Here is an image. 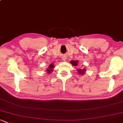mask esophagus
Masks as SVG:
<instances>
[{"instance_id":"obj_1","label":"esophagus","mask_w":123,"mask_h":123,"mask_svg":"<svg viewBox=\"0 0 123 123\" xmlns=\"http://www.w3.org/2000/svg\"><path fill=\"white\" fill-rule=\"evenodd\" d=\"M63 61H65V60H66V58H63Z\"/></svg>"}]
</instances>
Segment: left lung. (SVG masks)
Instances as JSON below:
<instances>
[{"label": "left lung", "instance_id": "obj_1", "mask_svg": "<svg viewBox=\"0 0 123 123\" xmlns=\"http://www.w3.org/2000/svg\"><path fill=\"white\" fill-rule=\"evenodd\" d=\"M78 61H71L70 62V63H71L73 66H77V65H78ZM76 70H77V73H78L80 76L83 75L84 74H85L86 70V68L83 69H77Z\"/></svg>", "mask_w": 123, "mask_h": 123}]
</instances>
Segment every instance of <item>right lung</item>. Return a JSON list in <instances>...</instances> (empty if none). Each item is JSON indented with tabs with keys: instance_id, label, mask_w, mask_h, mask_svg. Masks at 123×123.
Wrapping results in <instances>:
<instances>
[{
	"instance_id": "right-lung-1",
	"label": "right lung",
	"mask_w": 123,
	"mask_h": 123,
	"mask_svg": "<svg viewBox=\"0 0 123 123\" xmlns=\"http://www.w3.org/2000/svg\"><path fill=\"white\" fill-rule=\"evenodd\" d=\"M54 68V66L53 63H51L50 65H49V66L48 67V68L47 69V72L50 74L51 72L53 71Z\"/></svg>"
}]
</instances>
